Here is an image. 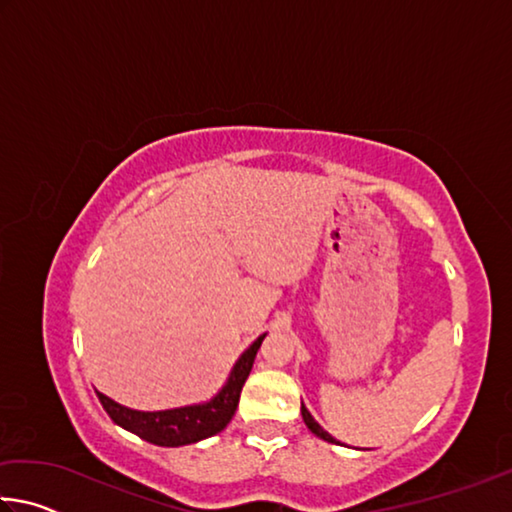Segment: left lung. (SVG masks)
I'll return each mask as SVG.
<instances>
[{
    "label": "left lung",
    "mask_w": 512,
    "mask_h": 512,
    "mask_svg": "<svg viewBox=\"0 0 512 512\" xmlns=\"http://www.w3.org/2000/svg\"><path fill=\"white\" fill-rule=\"evenodd\" d=\"M302 420H305V424H307V429L311 431V433H316L318 438H323V440H327V443H339V440H334L332 436H329L327 431H323V427H320V424L314 420V415H311L305 406H302Z\"/></svg>",
    "instance_id": "1"
}]
</instances>
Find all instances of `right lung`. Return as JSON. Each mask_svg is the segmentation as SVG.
<instances>
[{
    "mask_svg": "<svg viewBox=\"0 0 512 512\" xmlns=\"http://www.w3.org/2000/svg\"><path fill=\"white\" fill-rule=\"evenodd\" d=\"M264 336L266 334L259 336V339L241 354L230 370L228 381H225L221 391L216 393L210 402L189 404L169 411H135L128 409V406L117 404L115 400H110V397L99 391L97 397L103 411L110 415L112 422L119 424L121 429L140 436L146 443L160 447H180L198 443V440L210 438L214 433H221L228 427V422L237 411L241 388H244L250 370H253V361L257 357V350L259 345H262Z\"/></svg>",
    "mask_w": 512,
    "mask_h": 512,
    "instance_id": "1",
    "label": "right lung"
}]
</instances>
